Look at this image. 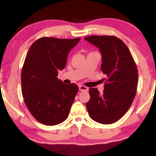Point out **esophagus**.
<instances>
[{"label":"esophagus","mask_w":156,"mask_h":156,"mask_svg":"<svg viewBox=\"0 0 156 156\" xmlns=\"http://www.w3.org/2000/svg\"><path fill=\"white\" fill-rule=\"evenodd\" d=\"M79 90L80 91H85V92H87V91L89 90V89L87 88V87H85V86L80 85L79 86Z\"/></svg>","instance_id":"esophagus-1"}]
</instances>
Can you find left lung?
<instances>
[{
	"label": "left lung",
	"instance_id": "obj_1",
	"mask_svg": "<svg viewBox=\"0 0 156 156\" xmlns=\"http://www.w3.org/2000/svg\"><path fill=\"white\" fill-rule=\"evenodd\" d=\"M84 39L99 48L101 70L107 77L102 94L98 89H89L90 100L86 106L93 120L112 124L124 116L133 103L138 84L136 65L128 48L117 37L93 35Z\"/></svg>",
	"mask_w": 156,
	"mask_h": 156
}]
</instances>
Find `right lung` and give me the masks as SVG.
<instances>
[{"mask_svg":"<svg viewBox=\"0 0 156 156\" xmlns=\"http://www.w3.org/2000/svg\"><path fill=\"white\" fill-rule=\"evenodd\" d=\"M80 39L42 37L27 53L21 73L22 94L30 113L42 124H60L69 115L79 89L75 83H64L57 76Z\"/></svg>","mask_w":156,"mask_h":156,"instance_id":"1","label":"right lung"}]
</instances>
